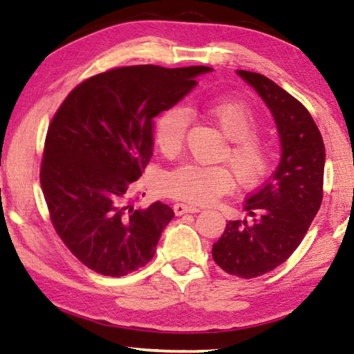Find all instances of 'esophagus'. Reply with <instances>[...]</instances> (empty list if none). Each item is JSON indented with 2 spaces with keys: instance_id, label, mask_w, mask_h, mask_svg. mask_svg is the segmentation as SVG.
<instances>
[{
  "instance_id": "34e87169",
  "label": "esophagus",
  "mask_w": 354,
  "mask_h": 354,
  "mask_svg": "<svg viewBox=\"0 0 354 354\" xmlns=\"http://www.w3.org/2000/svg\"><path fill=\"white\" fill-rule=\"evenodd\" d=\"M175 214L176 215H183V214H195V212H200V209L196 206H190V205H184V203H176L175 206Z\"/></svg>"
}]
</instances>
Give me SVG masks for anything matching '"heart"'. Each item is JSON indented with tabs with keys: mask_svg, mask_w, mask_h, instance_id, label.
<instances>
[{
	"mask_svg": "<svg viewBox=\"0 0 354 354\" xmlns=\"http://www.w3.org/2000/svg\"><path fill=\"white\" fill-rule=\"evenodd\" d=\"M201 111L217 124L230 139L223 159L235 175L223 165L184 164L167 171L160 179L165 195L190 205H209L220 198L234 185L251 187L261 183L274 162V149L270 143L254 134L256 113L245 101L237 98H215L205 101ZM189 128V113L179 106L170 107L158 118L154 140L165 158L179 154Z\"/></svg>",
	"mask_w": 354,
	"mask_h": 354,
	"instance_id": "b5f03b06",
	"label": "heart"
}]
</instances>
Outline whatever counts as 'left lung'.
<instances>
[{
  "label": "left lung",
  "instance_id": "8db88e82",
  "mask_svg": "<svg viewBox=\"0 0 354 354\" xmlns=\"http://www.w3.org/2000/svg\"><path fill=\"white\" fill-rule=\"evenodd\" d=\"M270 109L281 142L272 178L243 203L247 218L231 220L212 247L220 268L256 278L289 259L306 236L323 198L325 145L306 107L263 75L237 70Z\"/></svg>",
  "mask_w": 354,
  "mask_h": 354
}]
</instances>
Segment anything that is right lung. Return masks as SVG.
I'll return each mask as SVG.
<instances>
[{"label":"right lung","mask_w":354,"mask_h":354,"mask_svg":"<svg viewBox=\"0 0 354 354\" xmlns=\"http://www.w3.org/2000/svg\"><path fill=\"white\" fill-rule=\"evenodd\" d=\"M211 67H120L70 92L46 133L40 184L57 236L84 266L124 277L153 259L175 217L156 201L136 206L133 183L153 156V118Z\"/></svg>","instance_id":"right-lung-1"}]
</instances>
